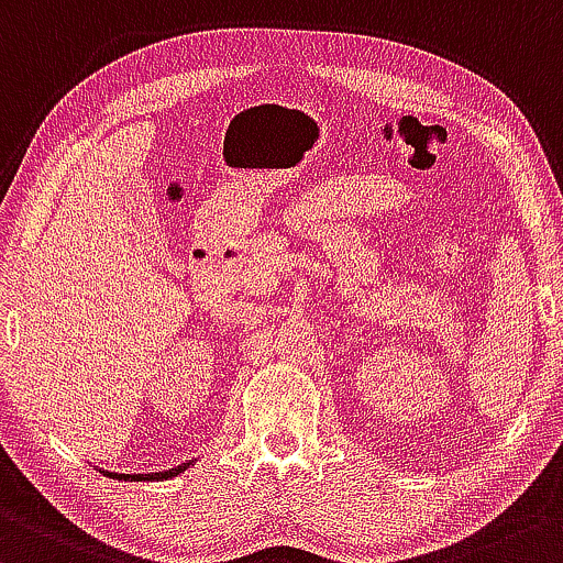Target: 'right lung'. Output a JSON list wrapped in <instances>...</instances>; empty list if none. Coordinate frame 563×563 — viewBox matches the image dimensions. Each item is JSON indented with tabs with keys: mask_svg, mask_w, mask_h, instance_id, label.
I'll return each instance as SVG.
<instances>
[{
	"mask_svg": "<svg viewBox=\"0 0 563 563\" xmlns=\"http://www.w3.org/2000/svg\"><path fill=\"white\" fill-rule=\"evenodd\" d=\"M188 465H194V460L191 463H180V465H175L173 471H162V473H137V476H132V473H109V471H100L103 473V476H109V478H119V482H167V478H173V476H178V473H183L188 468Z\"/></svg>",
	"mask_w": 563,
	"mask_h": 563,
	"instance_id": "add662e5",
	"label": "right lung"
}]
</instances>
